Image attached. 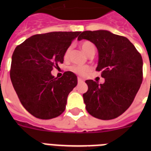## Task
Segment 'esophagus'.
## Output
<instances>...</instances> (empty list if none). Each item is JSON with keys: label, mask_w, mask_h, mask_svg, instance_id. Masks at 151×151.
Listing matches in <instances>:
<instances>
[{"label": "esophagus", "mask_w": 151, "mask_h": 151, "mask_svg": "<svg viewBox=\"0 0 151 151\" xmlns=\"http://www.w3.org/2000/svg\"><path fill=\"white\" fill-rule=\"evenodd\" d=\"M84 82L83 78H79V77H78V83H81V82Z\"/></svg>", "instance_id": "1"}]
</instances>
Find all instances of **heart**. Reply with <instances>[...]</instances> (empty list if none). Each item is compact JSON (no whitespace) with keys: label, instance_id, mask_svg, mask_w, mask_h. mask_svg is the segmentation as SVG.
<instances>
[{"label":"heart","instance_id":"b5f03b06","mask_svg":"<svg viewBox=\"0 0 151 151\" xmlns=\"http://www.w3.org/2000/svg\"><path fill=\"white\" fill-rule=\"evenodd\" d=\"M80 47L82 50L85 52V54L88 56L91 55V54H94L95 53V46L92 42L89 41H84L82 43L80 44ZM69 53H70V48H67L65 51L64 54V59H68V57L69 56ZM70 70L73 73H76V74L80 75V76H85L88 72L90 70V67L88 66H73L70 68Z\"/></svg>","mask_w":151,"mask_h":151}]
</instances>
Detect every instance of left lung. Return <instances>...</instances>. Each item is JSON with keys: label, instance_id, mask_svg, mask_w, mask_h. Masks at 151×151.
I'll list each match as a JSON object with an SVG mask.
<instances>
[{"label": "left lung", "instance_id": "left-lung-1", "mask_svg": "<svg viewBox=\"0 0 151 151\" xmlns=\"http://www.w3.org/2000/svg\"><path fill=\"white\" fill-rule=\"evenodd\" d=\"M86 39L98 50L97 71L104 84L86 80L85 108L95 118L109 120L122 115L133 102L143 80V60L132 43L106 30L85 31L78 40Z\"/></svg>", "mask_w": 151, "mask_h": 151}]
</instances>
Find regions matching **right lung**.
Here are the masks:
<instances>
[{"label":"right lung","instance_id":"add662e5","mask_svg":"<svg viewBox=\"0 0 151 151\" xmlns=\"http://www.w3.org/2000/svg\"><path fill=\"white\" fill-rule=\"evenodd\" d=\"M80 32L35 35L18 45L12 56L10 79L24 108L41 119L63 113L67 97L77 85L73 72L54 78L51 71L63 63L65 51Z\"/></svg>","mask_w":151,"mask_h":151}]
</instances>
